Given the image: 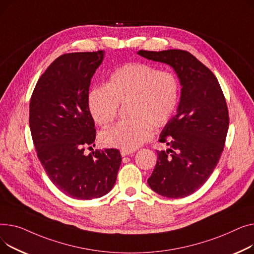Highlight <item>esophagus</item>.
I'll return each instance as SVG.
<instances>
[{"instance_id": "obj_1", "label": "esophagus", "mask_w": 254, "mask_h": 254, "mask_svg": "<svg viewBox=\"0 0 254 254\" xmlns=\"http://www.w3.org/2000/svg\"><path fill=\"white\" fill-rule=\"evenodd\" d=\"M132 154H133V152H132V151H125V150H122V151H121V155H122V157L130 156V155H132Z\"/></svg>"}]
</instances>
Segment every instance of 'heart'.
I'll use <instances>...</instances> for the list:
<instances>
[{"mask_svg":"<svg viewBox=\"0 0 254 254\" xmlns=\"http://www.w3.org/2000/svg\"><path fill=\"white\" fill-rule=\"evenodd\" d=\"M180 83L172 71L143 63H129L111 73L106 86L92 88L88 108L100 126L110 125L125 106V121L100 133L108 147L133 151L151 137L152 127L165 126L173 116Z\"/></svg>","mask_w":254,"mask_h":254,"instance_id":"heart-1","label":"heart"}]
</instances>
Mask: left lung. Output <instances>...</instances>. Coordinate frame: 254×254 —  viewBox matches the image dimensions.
I'll return each mask as SVG.
<instances>
[{"label": "left lung", "instance_id": "left-lung-1", "mask_svg": "<svg viewBox=\"0 0 254 254\" xmlns=\"http://www.w3.org/2000/svg\"><path fill=\"white\" fill-rule=\"evenodd\" d=\"M150 61L166 64L182 86L176 115L163 128L158 161L147 184L167 198H185L200 189L213 172L229 129L226 98L213 72L188 51L170 49L137 52Z\"/></svg>", "mask_w": 254, "mask_h": 254}]
</instances>
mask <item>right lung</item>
I'll return each instance as SVG.
<instances>
[{
    "label": "right lung",
    "instance_id": "right-lung-1",
    "mask_svg": "<svg viewBox=\"0 0 254 254\" xmlns=\"http://www.w3.org/2000/svg\"><path fill=\"white\" fill-rule=\"evenodd\" d=\"M103 57L104 51L59 56L39 79L29 102V128L42 166L59 190L78 200L107 195L122 161L116 148L84 154L96 137L88 94Z\"/></svg>",
    "mask_w": 254,
    "mask_h": 254
}]
</instances>
